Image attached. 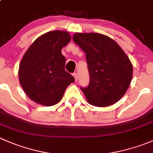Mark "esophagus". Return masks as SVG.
<instances>
[{"label":"esophagus","mask_w":153,"mask_h":153,"mask_svg":"<svg viewBox=\"0 0 153 153\" xmlns=\"http://www.w3.org/2000/svg\"><path fill=\"white\" fill-rule=\"evenodd\" d=\"M73 76H74V78H75V81H77V80H78V74H77L76 72H74V73H73Z\"/></svg>","instance_id":"obj_1"}]
</instances>
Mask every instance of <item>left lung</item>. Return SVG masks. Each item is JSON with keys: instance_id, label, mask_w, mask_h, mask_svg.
<instances>
[{"instance_id": "8db88e82", "label": "left lung", "mask_w": 153, "mask_h": 153, "mask_svg": "<svg viewBox=\"0 0 153 153\" xmlns=\"http://www.w3.org/2000/svg\"><path fill=\"white\" fill-rule=\"evenodd\" d=\"M73 41L85 52L89 73L87 87L81 88L89 104L106 107L119 101L130 85L133 67L121 47L100 33L74 34Z\"/></svg>"}]
</instances>
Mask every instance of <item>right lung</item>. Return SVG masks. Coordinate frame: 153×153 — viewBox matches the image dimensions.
<instances>
[{
	"instance_id": "add662e5",
	"label": "right lung",
	"mask_w": 153,
	"mask_h": 153,
	"mask_svg": "<svg viewBox=\"0 0 153 153\" xmlns=\"http://www.w3.org/2000/svg\"><path fill=\"white\" fill-rule=\"evenodd\" d=\"M68 32L50 31L38 37L28 48L18 69L19 81L32 101L50 106L58 104L75 78L65 70L61 49L70 41Z\"/></svg>"
}]
</instances>
